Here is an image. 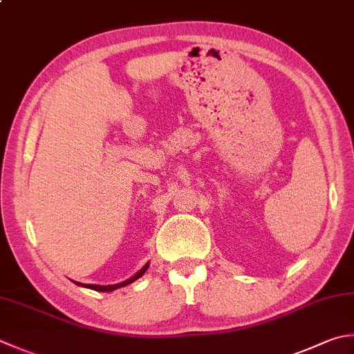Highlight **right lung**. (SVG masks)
<instances>
[{
	"mask_svg": "<svg viewBox=\"0 0 354 354\" xmlns=\"http://www.w3.org/2000/svg\"><path fill=\"white\" fill-rule=\"evenodd\" d=\"M147 268H149V264H145V266L140 270V272H138L136 274L131 276L130 279L124 281V282H120V283H115V286H95V283H81V282H76V286H80V287H86V288H90V290H96V292H113V290H116V288L126 287V286H129V283H131L133 281L140 279L141 276L145 273V270H147Z\"/></svg>",
	"mask_w": 354,
	"mask_h": 354,
	"instance_id": "add662e5",
	"label": "right lung"
}]
</instances>
